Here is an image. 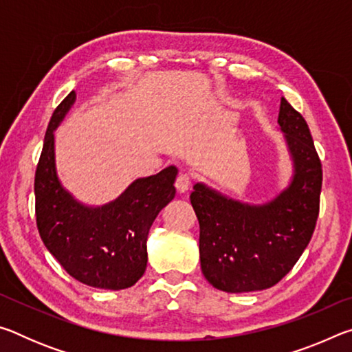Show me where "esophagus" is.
Segmentation results:
<instances>
[{
  "label": "esophagus",
  "mask_w": 352,
  "mask_h": 352,
  "mask_svg": "<svg viewBox=\"0 0 352 352\" xmlns=\"http://www.w3.org/2000/svg\"><path fill=\"white\" fill-rule=\"evenodd\" d=\"M190 186V177L188 174H178L175 180V188L178 192H186Z\"/></svg>",
  "instance_id": "obj_1"
}]
</instances>
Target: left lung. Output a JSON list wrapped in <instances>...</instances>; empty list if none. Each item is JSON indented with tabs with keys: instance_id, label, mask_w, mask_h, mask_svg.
Here are the masks:
<instances>
[{
	"instance_id": "8db88e82",
	"label": "left lung",
	"mask_w": 352,
	"mask_h": 352,
	"mask_svg": "<svg viewBox=\"0 0 352 352\" xmlns=\"http://www.w3.org/2000/svg\"><path fill=\"white\" fill-rule=\"evenodd\" d=\"M295 174L287 189L252 206L197 183L190 204L200 225V265L228 294L264 290L292 270L311 242L320 212L323 170L306 119L281 98L278 116Z\"/></svg>"
}]
</instances>
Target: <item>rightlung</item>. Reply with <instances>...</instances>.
<instances>
[{
	"label": "right lung",
	"instance_id": "obj_1",
	"mask_svg": "<svg viewBox=\"0 0 352 352\" xmlns=\"http://www.w3.org/2000/svg\"><path fill=\"white\" fill-rule=\"evenodd\" d=\"M76 100L71 91L47 124L35 169V217L41 241L68 275L98 289L132 287L147 267V234L175 197L177 168L138 178L115 201L83 206L62 188L54 164V130Z\"/></svg>",
	"mask_w": 352,
	"mask_h": 352
}]
</instances>
